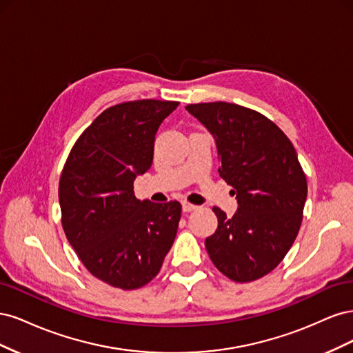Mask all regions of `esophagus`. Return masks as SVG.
Wrapping results in <instances>:
<instances>
[{
  "label": "esophagus",
  "mask_w": 353,
  "mask_h": 353,
  "mask_svg": "<svg viewBox=\"0 0 353 353\" xmlns=\"http://www.w3.org/2000/svg\"><path fill=\"white\" fill-rule=\"evenodd\" d=\"M181 205H183V212H191V210H196L197 209V206L191 205V203H188V201H183V203H181Z\"/></svg>",
  "instance_id": "34e87169"
}]
</instances>
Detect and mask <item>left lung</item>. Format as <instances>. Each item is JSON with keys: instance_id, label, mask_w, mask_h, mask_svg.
Instances as JSON below:
<instances>
[{"instance_id": "obj_1", "label": "left lung", "mask_w": 353, "mask_h": 353, "mask_svg": "<svg viewBox=\"0 0 353 353\" xmlns=\"http://www.w3.org/2000/svg\"><path fill=\"white\" fill-rule=\"evenodd\" d=\"M185 109L215 138L219 175L239 203L232 218L213 208L218 228L206 250L230 280H258L284 259L301 228L307 184L297 153L279 126L252 109L225 101Z\"/></svg>"}]
</instances>
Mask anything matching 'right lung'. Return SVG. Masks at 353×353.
<instances>
[{
  "instance_id": "1",
  "label": "right lung",
  "mask_w": 353,
  "mask_h": 353,
  "mask_svg": "<svg viewBox=\"0 0 353 353\" xmlns=\"http://www.w3.org/2000/svg\"><path fill=\"white\" fill-rule=\"evenodd\" d=\"M178 101L105 109L74 143L59 184L61 225L94 276L135 290L159 274L181 219L178 201L138 200L134 181L153 163L154 137Z\"/></svg>"
}]
</instances>
